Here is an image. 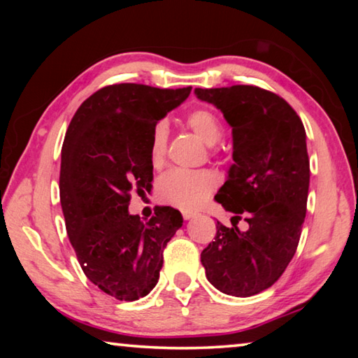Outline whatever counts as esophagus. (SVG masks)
<instances>
[{
	"instance_id": "1",
	"label": "esophagus",
	"mask_w": 358,
	"mask_h": 358,
	"mask_svg": "<svg viewBox=\"0 0 358 358\" xmlns=\"http://www.w3.org/2000/svg\"><path fill=\"white\" fill-rule=\"evenodd\" d=\"M181 215H183V217L185 220L187 221V220H191V217H194L196 216V213H192V211H187V210H185V211H181Z\"/></svg>"
}]
</instances>
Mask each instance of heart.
<instances>
[{
	"mask_svg": "<svg viewBox=\"0 0 358 358\" xmlns=\"http://www.w3.org/2000/svg\"><path fill=\"white\" fill-rule=\"evenodd\" d=\"M185 123L207 145H215L224 136V126L217 115L207 107L194 108L186 115ZM169 128L164 121L155 124L150 137L148 156L153 167L164 162ZM217 178L211 171H171L156 183V197L164 205L180 210H196L216 189Z\"/></svg>",
	"mask_w": 358,
	"mask_h": 358,
	"instance_id": "heart-1",
	"label": "heart"
}]
</instances>
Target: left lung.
I'll use <instances>...</instances> for the list:
<instances>
[{
  "mask_svg": "<svg viewBox=\"0 0 358 358\" xmlns=\"http://www.w3.org/2000/svg\"><path fill=\"white\" fill-rule=\"evenodd\" d=\"M196 94L232 126L235 164L215 201L250 224L245 232L216 224L201 254L205 275L227 295H256L280 280L299 246L310 187L305 126L287 101L256 85Z\"/></svg>",
  "mask_w": 358,
  "mask_h": 358,
  "instance_id": "1",
  "label": "left lung"
}]
</instances>
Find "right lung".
Wrapping results in <instances>:
<instances>
[{"label":"right lung","mask_w":358,"mask_h":358,"mask_svg":"<svg viewBox=\"0 0 358 358\" xmlns=\"http://www.w3.org/2000/svg\"><path fill=\"white\" fill-rule=\"evenodd\" d=\"M191 90L107 85L82 102L66 132L59 201L68 237L88 280L120 301L156 286L164 248L183 224L172 207H156L147 222L128 207L132 194L151 191V131Z\"/></svg>","instance_id":"right-lung-1"}]
</instances>
